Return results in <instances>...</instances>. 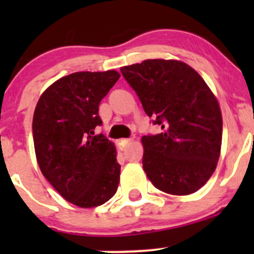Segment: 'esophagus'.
<instances>
[{
    "mask_svg": "<svg viewBox=\"0 0 254 254\" xmlns=\"http://www.w3.org/2000/svg\"><path fill=\"white\" fill-rule=\"evenodd\" d=\"M130 142H131V140H130V139H122V140H119V141H118V145H119L120 150L124 151L125 148H127V146L129 145Z\"/></svg>",
    "mask_w": 254,
    "mask_h": 254,
    "instance_id": "34e87169",
    "label": "esophagus"
}]
</instances>
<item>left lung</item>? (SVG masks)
Instances as JSON below:
<instances>
[{
    "mask_svg": "<svg viewBox=\"0 0 254 254\" xmlns=\"http://www.w3.org/2000/svg\"><path fill=\"white\" fill-rule=\"evenodd\" d=\"M120 71L163 130L141 139L147 178L173 195L199 190L216 168L222 139L221 112L205 81L176 60H145Z\"/></svg>",
    "mask_w": 254,
    "mask_h": 254,
    "instance_id": "1",
    "label": "left lung"
}]
</instances>
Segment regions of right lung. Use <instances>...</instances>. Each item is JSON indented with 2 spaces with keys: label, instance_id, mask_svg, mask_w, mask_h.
Returning <instances> with one entry per match:
<instances>
[{
  "label": "right lung",
  "instance_id": "1",
  "mask_svg": "<svg viewBox=\"0 0 254 254\" xmlns=\"http://www.w3.org/2000/svg\"><path fill=\"white\" fill-rule=\"evenodd\" d=\"M120 77L117 71L75 72L42 94L33 117V140L40 171L67 201L99 206L117 193L120 165L103 134L98 107Z\"/></svg>",
  "mask_w": 254,
  "mask_h": 254
}]
</instances>
